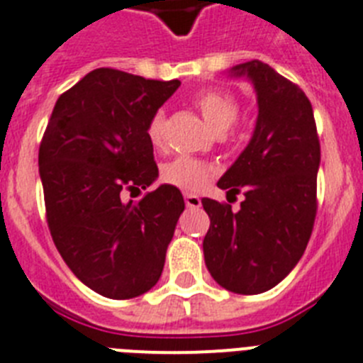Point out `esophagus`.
<instances>
[{"label":"esophagus","mask_w":363,"mask_h":363,"mask_svg":"<svg viewBox=\"0 0 363 363\" xmlns=\"http://www.w3.org/2000/svg\"><path fill=\"white\" fill-rule=\"evenodd\" d=\"M184 203H186L188 208H199L201 199L196 194H184Z\"/></svg>","instance_id":"esophagus-1"}]
</instances>
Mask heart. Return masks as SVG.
Masks as SVG:
<instances>
[{
	"instance_id": "1",
	"label": "heart",
	"mask_w": 363,
	"mask_h": 363,
	"mask_svg": "<svg viewBox=\"0 0 363 363\" xmlns=\"http://www.w3.org/2000/svg\"><path fill=\"white\" fill-rule=\"evenodd\" d=\"M206 123L216 133H225L236 123L240 116V103L233 94L223 90H205L194 99ZM145 133L153 147H162L166 142V114L155 111L145 125ZM162 181L179 190L197 191L205 186L212 177V167L197 158L177 157L162 167Z\"/></svg>"
}]
</instances>
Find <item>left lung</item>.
I'll use <instances>...</instances> for the list:
<instances>
[{
  "instance_id": "left-lung-1",
  "label": "left lung",
  "mask_w": 363,
  "mask_h": 363,
  "mask_svg": "<svg viewBox=\"0 0 363 363\" xmlns=\"http://www.w3.org/2000/svg\"><path fill=\"white\" fill-rule=\"evenodd\" d=\"M233 72L255 84L258 118L251 142L218 186L227 197L243 194L245 199L238 212L228 203L201 199L210 218L203 251L219 286L257 295L279 284L308 245L321 145L312 103L297 84L260 60Z\"/></svg>"
}]
</instances>
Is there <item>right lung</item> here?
Returning a JSON list of instances; mask_svg holds the SVG:
<instances>
[{
    "instance_id": "obj_1",
    "label": "right lung",
    "mask_w": 363,
    "mask_h": 363,
    "mask_svg": "<svg viewBox=\"0 0 363 363\" xmlns=\"http://www.w3.org/2000/svg\"><path fill=\"white\" fill-rule=\"evenodd\" d=\"M179 79L155 81L97 68L57 99L38 149L45 219L73 275L108 299H133L158 282L184 199L158 177L145 125Z\"/></svg>"
}]
</instances>
